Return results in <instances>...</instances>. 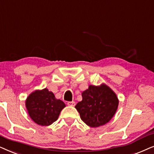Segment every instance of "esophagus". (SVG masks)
Segmentation results:
<instances>
[{
    "instance_id": "1",
    "label": "esophagus",
    "mask_w": 154,
    "mask_h": 154,
    "mask_svg": "<svg viewBox=\"0 0 154 154\" xmlns=\"http://www.w3.org/2000/svg\"><path fill=\"white\" fill-rule=\"evenodd\" d=\"M67 105H68L69 106H75V101H69V102H67Z\"/></svg>"
}]
</instances>
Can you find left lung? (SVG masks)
Wrapping results in <instances>:
<instances>
[{
  "instance_id": "obj_1",
  "label": "left lung",
  "mask_w": 154,
  "mask_h": 154,
  "mask_svg": "<svg viewBox=\"0 0 154 154\" xmlns=\"http://www.w3.org/2000/svg\"><path fill=\"white\" fill-rule=\"evenodd\" d=\"M82 101L75 106L82 120L91 128H98L111 120L118 107L116 94L105 84L89 85L82 94Z\"/></svg>"
}]
</instances>
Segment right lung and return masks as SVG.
<instances>
[{"label":"right lung","instance_id":"obj_1","mask_svg":"<svg viewBox=\"0 0 154 154\" xmlns=\"http://www.w3.org/2000/svg\"><path fill=\"white\" fill-rule=\"evenodd\" d=\"M29 116L36 124L48 126L58 120L65 107L64 102L57 99L53 92L45 88L31 93L25 101Z\"/></svg>","mask_w":154,"mask_h":154}]
</instances>
